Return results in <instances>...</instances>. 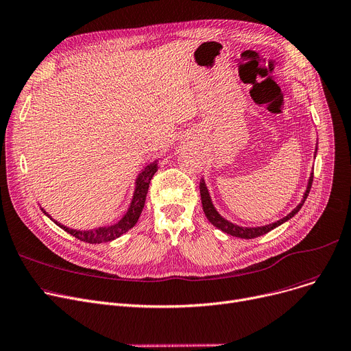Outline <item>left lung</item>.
<instances>
[{"label": "left lung", "mask_w": 351, "mask_h": 351, "mask_svg": "<svg viewBox=\"0 0 351 351\" xmlns=\"http://www.w3.org/2000/svg\"><path fill=\"white\" fill-rule=\"evenodd\" d=\"M312 182H313V173H312V176H311V180H308L307 190H306V193H304V195H303L302 202L298 205V207H296L289 215L282 218V219H279V221H276L275 223L259 226V228H243V226L234 225V223L228 222L226 219H223V218L215 211L214 205H213V202H211V198H210V194H208V190H207V187H205L204 180L199 181V194H201L202 210H204V213H205V217L208 218V221H210L214 226H217L218 230H221L222 232L230 234V235H232V237L243 238V239H252V238H258V237H261V235L267 234L269 231H272L274 228H276V226H279L280 223H283L285 221L291 219L295 214H298V211L302 208V205L304 204V201H306V198H307V195H308V191H311V189H312Z\"/></svg>", "instance_id": "obj_1"}]
</instances>
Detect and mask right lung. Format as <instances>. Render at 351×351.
Instances as JSON below:
<instances>
[{
  "label": "right lung",
  "instance_id": "obj_1",
  "mask_svg": "<svg viewBox=\"0 0 351 351\" xmlns=\"http://www.w3.org/2000/svg\"><path fill=\"white\" fill-rule=\"evenodd\" d=\"M156 171H157V162H153L152 166L144 169V171L138 176L137 184H136V191H134V195H133V201L130 204V208H129L128 214L123 217L117 223H114L112 226H106V228H99L96 231H76V230L66 228L65 225H60L56 221H53V222L58 226H60L62 230H65L68 234L73 235L75 238H77L80 241L88 242V243H101V242L113 241V239L119 238L120 235L128 232L130 228H133L136 222L138 221V217H140V214L143 211V207H144V202H146V195H147V191H149L150 181H152L153 176L156 174Z\"/></svg>",
  "mask_w": 351,
  "mask_h": 351
}]
</instances>
